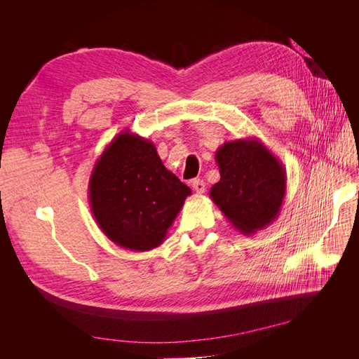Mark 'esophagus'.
<instances>
[{"label": "esophagus", "mask_w": 359, "mask_h": 359, "mask_svg": "<svg viewBox=\"0 0 359 359\" xmlns=\"http://www.w3.org/2000/svg\"><path fill=\"white\" fill-rule=\"evenodd\" d=\"M191 187H193L194 191L199 193V194H202V193L205 191V189H206L205 182H203L202 180H193V181H191Z\"/></svg>", "instance_id": "esophagus-1"}]
</instances>
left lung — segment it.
Returning <instances> with one entry per match:
<instances>
[{"label": "left lung", "instance_id": "1", "mask_svg": "<svg viewBox=\"0 0 359 359\" xmlns=\"http://www.w3.org/2000/svg\"><path fill=\"white\" fill-rule=\"evenodd\" d=\"M220 181L211 201L235 229L250 235L273 223L286 196V170L256 137L224 142L215 153Z\"/></svg>", "mask_w": 359, "mask_h": 359}]
</instances>
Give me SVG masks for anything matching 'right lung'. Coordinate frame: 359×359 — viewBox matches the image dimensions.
Instances as JSON below:
<instances>
[{
  "label": "right lung",
  "mask_w": 359,
  "mask_h": 359,
  "mask_svg": "<svg viewBox=\"0 0 359 359\" xmlns=\"http://www.w3.org/2000/svg\"><path fill=\"white\" fill-rule=\"evenodd\" d=\"M191 190L163 165L151 140L126 130L95 161L88 184L94 219L112 243L148 252L168 229Z\"/></svg>",
  "instance_id": "1"
}]
</instances>
